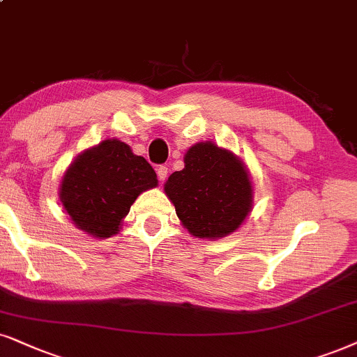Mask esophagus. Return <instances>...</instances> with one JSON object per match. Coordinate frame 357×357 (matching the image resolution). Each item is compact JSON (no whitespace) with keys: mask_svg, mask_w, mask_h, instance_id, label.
Wrapping results in <instances>:
<instances>
[{"mask_svg":"<svg viewBox=\"0 0 357 357\" xmlns=\"http://www.w3.org/2000/svg\"><path fill=\"white\" fill-rule=\"evenodd\" d=\"M156 173H158V178H160V181H165V179L168 178V168H166V166H158Z\"/></svg>","mask_w":357,"mask_h":357,"instance_id":"1","label":"esophagus"}]
</instances>
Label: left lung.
Here are the masks:
<instances>
[{
  "label": "left lung",
  "instance_id": "obj_1",
  "mask_svg": "<svg viewBox=\"0 0 357 357\" xmlns=\"http://www.w3.org/2000/svg\"><path fill=\"white\" fill-rule=\"evenodd\" d=\"M176 214L192 236L224 237L249 214L252 186L238 158L214 143H197L184 156V169L165 184Z\"/></svg>",
  "mask_w": 357,
  "mask_h": 357
}]
</instances>
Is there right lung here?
<instances>
[{
  "label": "right lung",
  "mask_w": 357,
  "mask_h": 357,
  "mask_svg": "<svg viewBox=\"0 0 357 357\" xmlns=\"http://www.w3.org/2000/svg\"><path fill=\"white\" fill-rule=\"evenodd\" d=\"M156 173L120 139H105L84 151L67 169L61 201L79 229L93 237L119 232L139 192L155 188Z\"/></svg>",
  "instance_id": "1"
}]
</instances>
